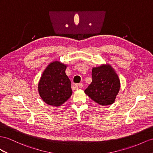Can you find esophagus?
<instances>
[{"label": "esophagus", "instance_id": "34e87169", "mask_svg": "<svg viewBox=\"0 0 153 153\" xmlns=\"http://www.w3.org/2000/svg\"><path fill=\"white\" fill-rule=\"evenodd\" d=\"M76 87L77 88H83V85L82 83H79V84H76Z\"/></svg>", "mask_w": 153, "mask_h": 153}]
</instances>
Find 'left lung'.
<instances>
[{
    "mask_svg": "<svg viewBox=\"0 0 153 153\" xmlns=\"http://www.w3.org/2000/svg\"><path fill=\"white\" fill-rule=\"evenodd\" d=\"M92 81L85 93L101 105H108L114 102L119 92L120 81L110 65H103L92 68Z\"/></svg>",
    "mask_w": 153,
    "mask_h": 153,
    "instance_id": "left-lung-1",
    "label": "left lung"
}]
</instances>
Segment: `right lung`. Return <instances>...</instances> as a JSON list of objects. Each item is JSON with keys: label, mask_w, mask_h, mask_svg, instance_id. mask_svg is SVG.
Segmentation results:
<instances>
[{"label": "right lung", "mask_w": 153, "mask_h": 153, "mask_svg": "<svg viewBox=\"0 0 153 153\" xmlns=\"http://www.w3.org/2000/svg\"><path fill=\"white\" fill-rule=\"evenodd\" d=\"M66 68V65L53 61L46 68L39 80V95L49 105L61 106L72 95L71 81L65 73Z\"/></svg>", "instance_id": "obj_1"}]
</instances>
